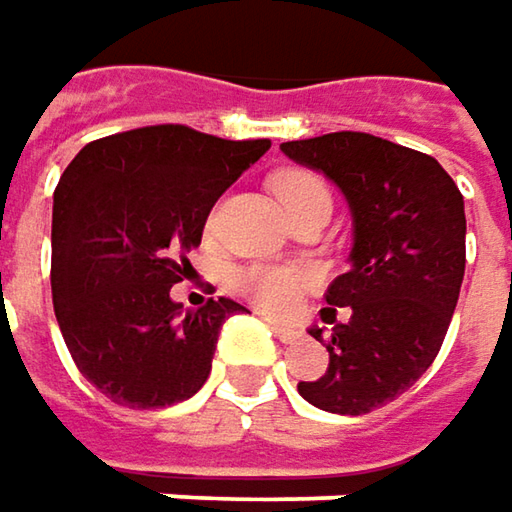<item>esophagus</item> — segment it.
<instances>
[{
	"label": "esophagus",
	"instance_id": "obj_1",
	"mask_svg": "<svg viewBox=\"0 0 512 512\" xmlns=\"http://www.w3.org/2000/svg\"><path fill=\"white\" fill-rule=\"evenodd\" d=\"M270 331H273L276 340H282V343H296V340L302 337V331H296L291 325H279V322H270Z\"/></svg>",
	"mask_w": 512,
	"mask_h": 512
}]
</instances>
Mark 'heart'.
Here are the masks:
<instances>
[{
    "label": "heart",
    "mask_w": 512,
    "mask_h": 512,
    "mask_svg": "<svg viewBox=\"0 0 512 512\" xmlns=\"http://www.w3.org/2000/svg\"><path fill=\"white\" fill-rule=\"evenodd\" d=\"M273 190L288 213L314 198H331L320 175L305 172V169H291V172L276 175ZM236 285L262 311L276 314V317H288V314L299 311L302 296L314 285V276L308 270L285 268V265H250L236 276Z\"/></svg>",
    "instance_id": "1"
}]
</instances>
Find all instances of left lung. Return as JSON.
<instances>
[{
	"mask_svg": "<svg viewBox=\"0 0 512 512\" xmlns=\"http://www.w3.org/2000/svg\"><path fill=\"white\" fill-rule=\"evenodd\" d=\"M282 152L343 190L354 244L351 268L325 294L352 317L308 334L328 348V369L296 389L334 415H366L400 397L438 357L464 282V195L432 155L366 132L282 143Z\"/></svg>",
	"mask_w": 512,
	"mask_h": 512,
	"instance_id": "obj_1",
	"label": "left lung"
}]
</instances>
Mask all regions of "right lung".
<instances>
[{"mask_svg":"<svg viewBox=\"0 0 512 512\" xmlns=\"http://www.w3.org/2000/svg\"><path fill=\"white\" fill-rule=\"evenodd\" d=\"M270 149L164 123L86 143L54 190L51 294L80 374L117 406L161 409L192 397L213 369L218 331L244 311L218 296L172 302L204 221Z\"/></svg>","mask_w":512,"mask_h":512,"instance_id":"1","label":"right lung"}]
</instances>
